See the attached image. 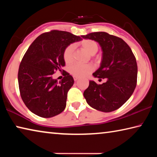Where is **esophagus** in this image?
Returning a JSON list of instances; mask_svg holds the SVG:
<instances>
[{
  "label": "esophagus",
  "mask_w": 157,
  "mask_h": 157,
  "mask_svg": "<svg viewBox=\"0 0 157 157\" xmlns=\"http://www.w3.org/2000/svg\"><path fill=\"white\" fill-rule=\"evenodd\" d=\"M79 79V78H76V77H74V80H75V82L78 81Z\"/></svg>",
  "instance_id": "1"
}]
</instances>
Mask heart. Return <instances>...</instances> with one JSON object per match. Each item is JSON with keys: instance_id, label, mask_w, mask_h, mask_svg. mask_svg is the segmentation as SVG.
<instances>
[{"instance_id": "heart-1", "label": "heart", "mask_w": 157, "mask_h": 157, "mask_svg": "<svg viewBox=\"0 0 157 157\" xmlns=\"http://www.w3.org/2000/svg\"><path fill=\"white\" fill-rule=\"evenodd\" d=\"M81 47L91 55H94L97 52L98 46L96 42L86 39L80 42ZM73 50L74 48L73 45H70L65 49L63 52V59L66 63H71L73 60ZM94 70V66L90 63L88 64H79L75 63L71 66L69 68V71L74 77L76 78H83L88 75Z\"/></svg>"}]
</instances>
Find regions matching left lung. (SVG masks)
Segmentation results:
<instances>
[{"label":"left lung","mask_w":157,"mask_h":157,"mask_svg":"<svg viewBox=\"0 0 157 157\" xmlns=\"http://www.w3.org/2000/svg\"><path fill=\"white\" fill-rule=\"evenodd\" d=\"M98 42L102 49L100 66L94 78L107 79L102 84L89 81L84 97L92 108L111 112L123 105L131 97L136 86V60L130 47L123 39L105 32L82 36Z\"/></svg>","instance_id":"obj_1"}]
</instances>
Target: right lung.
I'll return each mask as SVG.
<instances>
[{
  "label": "right lung",
  "instance_id": "add662e5",
  "mask_svg": "<svg viewBox=\"0 0 157 157\" xmlns=\"http://www.w3.org/2000/svg\"><path fill=\"white\" fill-rule=\"evenodd\" d=\"M81 40L68 32L52 30L41 34L28 48L18 68V81L21 98L31 112L51 118L65 109L73 78L65 71L58 82L52 75L65 66L66 48Z\"/></svg>",
  "mask_w": 157,
  "mask_h": 157
}]
</instances>
